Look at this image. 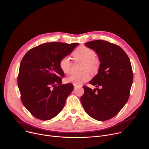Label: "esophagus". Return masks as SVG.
<instances>
[{
  "label": "esophagus",
  "mask_w": 149,
  "mask_h": 149,
  "mask_svg": "<svg viewBox=\"0 0 149 149\" xmlns=\"http://www.w3.org/2000/svg\"><path fill=\"white\" fill-rule=\"evenodd\" d=\"M74 89H76V88H77V87H77V86H75V85H74Z\"/></svg>",
  "instance_id": "34e87169"
}]
</instances>
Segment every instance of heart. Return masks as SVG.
Here are the masks:
<instances>
[{"instance_id":"1","label":"heart","mask_w":149,"mask_h":149,"mask_svg":"<svg viewBox=\"0 0 149 149\" xmlns=\"http://www.w3.org/2000/svg\"><path fill=\"white\" fill-rule=\"evenodd\" d=\"M75 60L77 62H83L81 70L83 71L81 74H73L66 78L68 83L79 86L87 82L90 78V74H96L100 66V61L99 58L96 56V53L93 49L86 46H80L72 53ZM72 63L70 58L65 56L61 59L59 62V66L61 70L65 74H68L72 69Z\"/></svg>"}]
</instances>
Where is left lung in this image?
<instances>
[{
  "label": "left lung",
  "mask_w": 149,
  "mask_h": 149,
  "mask_svg": "<svg viewBox=\"0 0 149 149\" xmlns=\"http://www.w3.org/2000/svg\"><path fill=\"white\" fill-rule=\"evenodd\" d=\"M85 46L94 50L100 61L97 74L83 86L80 100L86 112L93 119L104 121L116 115L127 102L133 81L130 60L120 47L104 40H94Z\"/></svg>",
  "instance_id": "1"
}]
</instances>
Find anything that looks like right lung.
<instances>
[{"mask_svg": "<svg viewBox=\"0 0 149 149\" xmlns=\"http://www.w3.org/2000/svg\"><path fill=\"white\" fill-rule=\"evenodd\" d=\"M78 43H46L30 50L20 63L18 86L24 106L34 117L47 120L62 109L74 89L62 84L65 74L59 66Z\"/></svg>", "mask_w": 149, "mask_h": 149, "instance_id": "right-lung-1", "label": "right lung"}]
</instances>
